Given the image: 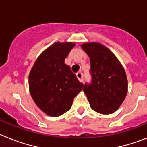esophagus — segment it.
Here are the masks:
<instances>
[{
  "mask_svg": "<svg viewBox=\"0 0 147 147\" xmlns=\"http://www.w3.org/2000/svg\"><path fill=\"white\" fill-rule=\"evenodd\" d=\"M77 78H78V80L81 82H84V75H83L82 72H78L77 73Z\"/></svg>",
  "mask_w": 147,
  "mask_h": 147,
  "instance_id": "obj_1",
  "label": "esophagus"
}]
</instances>
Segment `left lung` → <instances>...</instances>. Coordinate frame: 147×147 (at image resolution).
<instances>
[{"label": "left lung", "instance_id": "1", "mask_svg": "<svg viewBox=\"0 0 147 147\" xmlns=\"http://www.w3.org/2000/svg\"><path fill=\"white\" fill-rule=\"evenodd\" d=\"M90 59V83H85L84 92L93 110L112 114L119 108L127 93L126 72L114 54L100 43L81 46Z\"/></svg>", "mask_w": 147, "mask_h": 147}]
</instances>
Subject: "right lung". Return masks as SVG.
<instances>
[{"label":"right lung","instance_id":"obj_1","mask_svg":"<svg viewBox=\"0 0 147 147\" xmlns=\"http://www.w3.org/2000/svg\"><path fill=\"white\" fill-rule=\"evenodd\" d=\"M74 47L72 43H55L40 54L29 74L32 98L48 115L57 117L67 112L84 87L64 63Z\"/></svg>","mask_w":147,"mask_h":147}]
</instances>
